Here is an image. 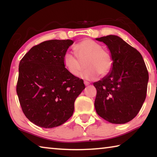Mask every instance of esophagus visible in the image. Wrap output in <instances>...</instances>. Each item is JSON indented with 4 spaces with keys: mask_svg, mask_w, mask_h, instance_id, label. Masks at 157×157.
<instances>
[{
    "mask_svg": "<svg viewBox=\"0 0 157 157\" xmlns=\"http://www.w3.org/2000/svg\"><path fill=\"white\" fill-rule=\"evenodd\" d=\"M84 83L85 84V86H88V85L90 84V82H87V81H84Z\"/></svg>",
    "mask_w": 157,
    "mask_h": 157,
    "instance_id": "34e87169",
    "label": "esophagus"
}]
</instances>
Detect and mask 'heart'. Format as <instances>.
I'll list each match as a JSON object with an SVG mask.
<instances>
[{"instance_id":"heart-1","label":"heart","mask_w":157,"mask_h":157,"mask_svg":"<svg viewBox=\"0 0 157 157\" xmlns=\"http://www.w3.org/2000/svg\"><path fill=\"white\" fill-rule=\"evenodd\" d=\"M74 50L79 58L69 52H66L63 58L64 67L71 75L78 76L86 61L87 68L80 75L82 78L95 79L99 74L104 77L111 72L113 65L112 56L99 44L86 39L77 44Z\"/></svg>"}]
</instances>
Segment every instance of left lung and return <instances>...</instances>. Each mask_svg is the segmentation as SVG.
<instances>
[{"instance_id": "obj_1", "label": "left lung", "mask_w": 157, "mask_h": 157, "mask_svg": "<svg viewBox=\"0 0 157 157\" xmlns=\"http://www.w3.org/2000/svg\"><path fill=\"white\" fill-rule=\"evenodd\" d=\"M105 44L113 60V68L101 80L95 108L102 118L113 124H124L139 112L147 94L148 72L142 55L121 37L108 35L95 39Z\"/></svg>"}]
</instances>
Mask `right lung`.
Here are the masks:
<instances>
[{
  "label": "right lung",
  "mask_w": 157,
  "mask_h": 157,
  "mask_svg": "<svg viewBox=\"0 0 157 157\" xmlns=\"http://www.w3.org/2000/svg\"><path fill=\"white\" fill-rule=\"evenodd\" d=\"M73 44L53 39L33 46L19 63L17 93L29 121L44 128L59 126L72 116L74 102L85 88L69 73L63 55Z\"/></svg>",
  "instance_id": "1"
}]
</instances>
